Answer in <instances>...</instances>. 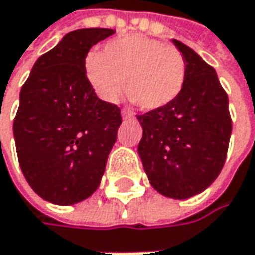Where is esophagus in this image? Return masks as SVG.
I'll return each instance as SVG.
<instances>
[{"label": "esophagus", "instance_id": "1", "mask_svg": "<svg viewBox=\"0 0 255 255\" xmlns=\"http://www.w3.org/2000/svg\"><path fill=\"white\" fill-rule=\"evenodd\" d=\"M122 117H123V119H132V117H133V113L126 110V109H123V110H122Z\"/></svg>", "mask_w": 255, "mask_h": 255}]
</instances>
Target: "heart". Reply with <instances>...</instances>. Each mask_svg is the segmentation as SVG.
Returning a JSON list of instances; mask_svg holds the SVG:
<instances>
[{"mask_svg": "<svg viewBox=\"0 0 255 255\" xmlns=\"http://www.w3.org/2000/svg\"><path fill=\"white\" fill-rule=\"evenodd\" d=\"M85 76L94 92L114 103L125 86L129 98L143 110H158L173 103L183 89L186 63L170 45L141 35L110 41L104 52H89Z\"/></svg>", "mask_w": 255, "mask_h": 255, "instance_id": "1", "label": "heart"}]
</instances>
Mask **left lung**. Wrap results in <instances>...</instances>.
I'll return each instance as SVG.
<instances>
[{
    "label": "left lung",
    "instance_id": "8db88e82",
    "mask_svg": "<svg viewBox=\"0 0 255 255\" xmlns=\"http://www.w3.org/2000/svg\"><path fill=\"white\" fill-rule=\"evenodd\" d=\"M186 63L183 89L169 106L138 116V154L151 186L173 200H188L219 176L229 146V100L216 70L194 49L172 39Z\"/></svg>",
    "mask_w": 255,
    "mask_h": 255
}]
</instances>
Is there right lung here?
<instances>
[{
	"label": "right lung",
	"mask_w": 255,
	"mask_h": 255,
	"mask_svg": "<svg viewBox=\"0 0 255 255\" xmlns=\"http://www.w3.org/2000/svg\"><path fill=\"white\" fill-rule=\"evenodd\" d=\"M113 29H79L41 55L20 91L13 133L18 164L48 203L72 206L100 186L122 125L120 109L97 97L85 76L89 49Z\"/></svg>",
	"instance_id": "obj_1"
}]
</instances>
